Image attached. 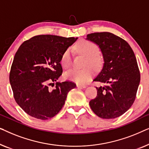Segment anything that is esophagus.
<instances>
[{"label": "esophagus", "instance_id": "obj_1", "mask_svg": "<svg viewBox=\"0 0 149 149\" xmlns=\"http://www.w3.org/2000/svg\"><path fill=\"white\" fill-rule=\"evenodd\" d=\"M77 87H78V88H86V87H87L86 85H80V84H77Z\"/></svg>", "mask_w": 149, "mask_h": 149}]
</instances>
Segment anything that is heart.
<instances>
[{
  "label": "heart",
  "mask_w": 149,
  "mask_h": 149,
  "mask_svg": "<svg viewBox=\"0 0 149 149\" xmlns=\"http://www.w3.org/2000/svg\"><path fill=\"white\" fill-rule=\"evenodd\" d=\"M75 48L81 54L87 58L85 66H91L94 69H97L100 66L101 60L98 54L97 47L93 42L87 40H82L77 42ZM61 65L64 68H68L72 64V53L70 48H68L63 53L60 60ZM93 74L91 68H87L83 70L71 69L64 73V77L66 79L72 81L79 84H85L91 80Z\"/></svg>",
  "instance_id": "obj_1"
}]
</instances>
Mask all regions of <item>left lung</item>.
I'll use <instances>...</instances> for the list:
<instances>
[{
  "instance_id": "8db88e82",
  "label": "left lung",
  "mask_w": 149,
  "mask_h": 149,
  "mask_svg": "<svg viewBox=\"0 0 149 149\" xmlns=\"http://www.w3.org/2000/svg\"><path fill=\"white\" fill-rule=\"evenodd\" d=\"M86 39L99 46L104 58L102 68L93 81L107 84L96 87L97 96L89 106L99 117L115 119L135 100L140 81L135 54L125 40L111 32L91 33Z\"/></svg>"
}]
</instances>
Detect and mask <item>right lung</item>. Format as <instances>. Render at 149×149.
<instances>
[{"mask_svg": "<svg viewBox=\"0 0 149 149\" xmlns=\"http://www.w3.org/2000/svg\"><path fill=\"white\" fill-rule=\"evenodd\" d=\"M77 38L38 35L20 45L12 63L9 81L15 100L28 115L47 120L62 109L67 94L76 85L68 81L56 82L54 90L48 85L62 75L61 56Z\"/></svg>", "mask_w": 149, "mask_h": 149, "instance_id": "obj_1", "label": "right lung"}]
</instances>
